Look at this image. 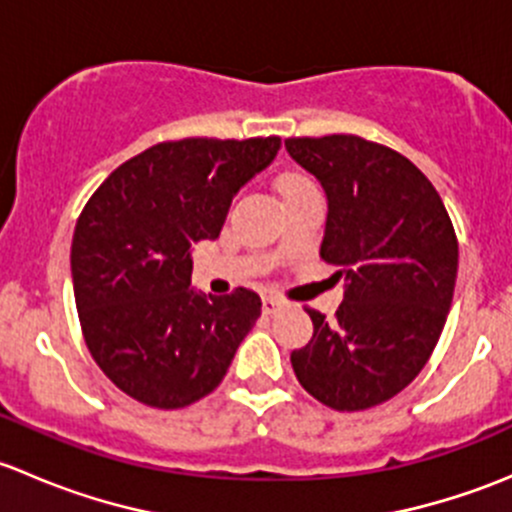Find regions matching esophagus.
<instances>
[{
	"instance_id": "obj_1",
	"label": "esophagus",
	"mask_w": 512,
	"mask_h": 512,
	"mask_svg": "<svg viewBox=\"0 0 512 512\" xmlns=\"http://www.w3.org/2000/svg\"><path fill=\"white\" fill-rule=\"evenodd\" d=\"M282 307H285V299L277 297V294H265V297H262V312L265 314L280 312Z\"/></svg>"
}]
</instances>
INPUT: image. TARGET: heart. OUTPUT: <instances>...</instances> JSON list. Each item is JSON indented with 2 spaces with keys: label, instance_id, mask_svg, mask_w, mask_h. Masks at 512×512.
<instances>
[{
  "label": "heart",
  "instance_id": "1",
  "mask_svg": "<svg viewBox=\"0 0 512 512\" xmlns=\"http://www.w3.org/2000/svg\"><path fill=\"white\" fill-rule=\"evenodd\" d=\"M304 183H309V180H304V178H292V180H289V183H287V188H294V185H304ZM285 188V190H287Z\"/></svg>",
  "mask_w": 512,
  "mask_h": 512
}]
</instances>
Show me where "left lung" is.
<instances>
[{"mask_svg":"<svg viewBox=\"0 0 512 512\" xmlns=\"http://www.w3.org/2000/svg\"><path fill=\"white\" fill-rule=\"evenodd\" d=\"M287 153L327 193L324 262L344 277L329 322L294 349L307 394L334 411H364L404 391L436 349L453 302L458 240L441 195L401 153L359 136L287 138Z\"/></svg>","mask_w":512,"mask_h":512,"instance_id":"8db88e82","label":"left lung"}]
</instances>
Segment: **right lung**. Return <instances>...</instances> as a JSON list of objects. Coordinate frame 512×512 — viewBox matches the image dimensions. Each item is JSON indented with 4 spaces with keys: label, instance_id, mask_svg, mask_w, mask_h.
I'll return each instance as SVG.
<instances>
[{
    "label": "right lung",
    "instance_id": "obj_1",
    "mask_svg": "<svg viewBox=\"0 0 512 512\" xmlns=\"http://www.w3.org/2000/svg\"><path fill=\"white\" fill-rule=\"evenodd\" d=\"M280 138L165 141L118 165L76 220L71 277L86 347L103 374L153 409H183L223 381L260 297L190 287V247L215 240L237 190Z\"/></svg>",
    "mask_w": 512,
    "mask_h": 512
}]
</instances>
